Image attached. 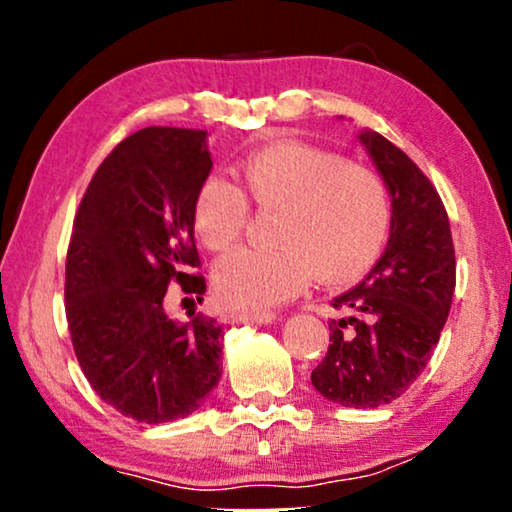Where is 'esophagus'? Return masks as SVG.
Returning a JSON list of instances; mask_svg holds the SVG:
<instances>
[{"label": "esophagus", "mask_w": 512, "mask_h": 512, "mask_svg": "<svg viewBox=\"0 0 512 512\" xmlns=\"http://www.w3.org/2000/svg\"><path fill=\"white\" fill-rule=\"evenodd\" d=\"M275 319V312H240L233 317V321H240V324H272Z\"/></svg>", "instance_id": "34e87169"}]
</instances>
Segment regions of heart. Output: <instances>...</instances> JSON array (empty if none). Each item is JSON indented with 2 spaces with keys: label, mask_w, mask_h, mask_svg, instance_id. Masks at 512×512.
<instances>
[{
  "label": "heart",
  "mask_w": 512,
  "mask_h": 512,
  "mask_svg": "<svg viewBox=\"0 0 512 512\" xmlns=\"http://www.w3.org/2000/svg\"><path fill=\"white\" fill-rule=\"evenodd\" d=\"M249 205L277 212L275 249H242L214 265V291L235 310L284 303L314 275L321 284L352 282L382 254L391 226L384 181L361 165L307 144H272L244 158L240 191L209 177L195 193L200 242L226 251L247 226Z\"/></svg>",
  "instance_id": "heart-1"
}]
</instances>
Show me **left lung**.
<instances>
[{
  "label": "left lung",
  "mask_w": 512,
  "mask_h": 512,
  "mask_svg": "<svg viewBox=\"0 0 512 512\" xmlns=\"http://www.w3.org/2000/svg\"><path fill=\"white\" fill-rule=\"evenodd\" d=\"M361 144L391 195L389 242L361 284L333 300L331 345L312 384L345 408H377L410 389L450 314L457 261L450 219L426 174L380 132Z\"/></svg>",
  "instance_id": "obj_1"
}]
</instances>
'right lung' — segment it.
I'll return each mask as SVG.
<instances>
[{"label": "right lung", "instance_id": "1", "mask_svg": "<svg viewBox=\"0 0 512 512\" xmlns=\"http://www.w3.org/2000/svg\"><path fill=\"white\" fill-rule=\"evenodd\" d=\"M212 172L207 130L144 128L97 167L67 249L72 345L95 394L121 415H191L221 380L223 326L167 314L172 282L202 303L195 193Z\"/></svg>", "mask_w": 512, "mask_h": 512}]
</instances>
